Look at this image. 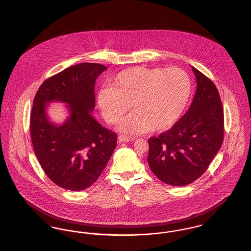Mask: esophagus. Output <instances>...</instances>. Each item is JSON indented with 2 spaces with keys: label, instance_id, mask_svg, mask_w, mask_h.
I'll use <instances>...</instances> for the list:
<instances>
[{
  "label": "esophagus",
  "instance_id": "obj_1",
  "mask_svg": "<svg viewBox=\"0 0 251 251\" xmlns=\"http://www.w3.org/2000/svg\"><path fill=\"white\" fill-rule=\"evenodd\" d=\"M119 139H120V142H131V141L135 140L134 137H130V136L123 135V134H120L119 136Z\"/></svg>",
  "mask_w": 251,
  "mask_h": 251
}]
</instances>
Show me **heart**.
I'll list each match as a JSON object with an SVG mask.
<instances>
[{
  "label": "heart",
  "mask_w": 251,
  "mask_h": 251,
  "mask_svg": "<svg viewBox=\"0 0 251 251\" xmlns=\"http://www.w3.org/2000/svg\"><path fill=\"white\" fill-rule=\"evenodd\" d=\"M112 87H102L98 105L108 123L120 122V131L140 133L171 128L181 117L191 96V81L179 68L134 67L118 73Z\"/></svg>",
  "instance_id": "1"
}]
</instances>
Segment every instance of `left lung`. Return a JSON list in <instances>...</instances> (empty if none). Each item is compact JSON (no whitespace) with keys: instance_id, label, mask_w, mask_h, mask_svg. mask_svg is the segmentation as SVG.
Returning <instances> with one entry per match:
<instances>
[{"instance_id":"8db88e82","label":"left lung","mask_w":251,"mask_h":251,"mask_svg":"<svg viewBox=\"0 0 251 251\" xmlns=\"http://www.w3.org/2000/svg\"><path fill=\"white\" fill-rule=\"evenodd\" d=\"M197 89L191 106L170 130L151 137L148 163L163 182L183 186L199 179L224 138V114L215 84L192 67Z\"/></svg>"}]
</instances>
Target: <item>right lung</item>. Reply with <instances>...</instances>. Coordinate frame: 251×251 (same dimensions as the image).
Listing matches in <instances>:
<instances>
[{"instance_id": "obj_1", "label": "right lung", "mask_w": 251, "mask_h": 251, "mask_svg": "<svg viewBox=\"0 0 251 251\" xmlns=\"http://www.w3.org/2000/svg\"><path fill=\"white\" fill-rule=\"evenodd\" d=\"M106 70L96 63L74 65L44 81L34 99L30 131L35 154L50 179L64 189L91 186L117 147V134L91 115L96 80ZM54 101L65 103L69 111L62 125L48 118L47 106Z\"/></svg>"}]
</instances>
